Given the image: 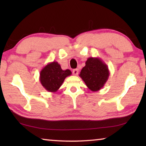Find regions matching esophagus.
Returning a JSON list of instances; mask_svg holds the SVG:
<instances>
[{
  "label": "esophagus",
  "mask_w": 146,
  "mask_h": 146,
  "mask_svg": "<svg viewBox=\"0 0 146 146\" xmlns=\"http://www.w3.org/2000/svg\"><path fill=\"white\" fill-rule=\"evenodd\" d=\"M73 75L76 76L78 74V69H75V70H73Z\"/></svg>",
  "instance_id": "obj_1"
}]
</instances>
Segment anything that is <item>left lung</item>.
<instances>
[{
  "instance_id": "obj_1",
  "label": "left lung",
  "mask_w": 146,
  "mask_h": 146,
  "mask_svg": "<svg viewBox=\"0 0 146 146\" xmlns=\"http://www.w3.org/2000/svg\"><path fill=\"white\" fill-rule=\"evenodd\" d=\"M110 70L104 62L98 57H90L79 76L92 91L100 90L108 80Z\"/></svg>"
}]
</instances>
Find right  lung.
<instances>
[{
	"instance_id": "obj_1",
	"label": "right lung",
	"mask_w": 146,
	"mask_h": 146,
	"mask_svg": "<svg viewBox=\"0 0 146 146\" xmlns=\"http://www.w3.org/2000/svg\"><path fill=\"white\" fill-rule=\"evenodd\" d=\"M70 70H62L57 62H49L42 69L40 73V82L45 90L55 93L62 84L65 78L71 75Z\"/></svg>"
}]
</instances>
